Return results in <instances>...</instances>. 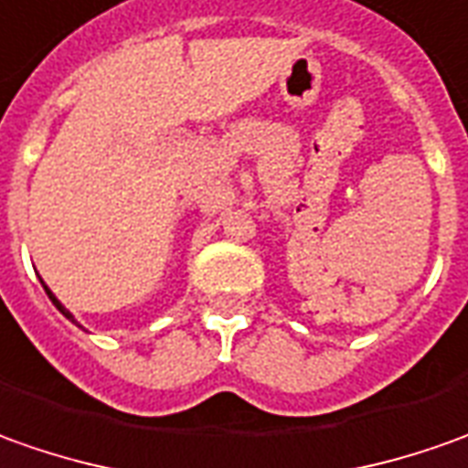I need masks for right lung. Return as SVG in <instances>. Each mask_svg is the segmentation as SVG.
Here are the masks:
<instances>
[{"label":"right lung","instance_id":"1","mask_svg":"<svg viewBox=\"0 0 468 468\" xmlns=\"http://www.w3.org/2000/svg\"><path fill=\"white\" fill-rule=\"evenodd\" d=\"M40 283H43V281H40ZM43 288H46V293H48V299L53 301V306H56V309H58V312H61V314H64L66 319H69V322H74V324H77V327H81L80 322H77V319H74V314H71V312H69V309H66V306H64V303H61V301H58V299H56V296H53V291H51V288H48V285H46V283H43Z\"/></svg>","mask_w":468,"mask_h":468}]
</instances>
